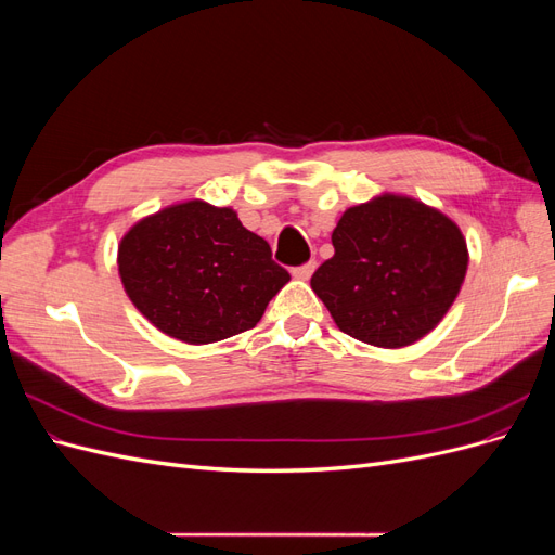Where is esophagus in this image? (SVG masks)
I'll use <instances>...</instances> for the list:
<instances>
[{
    "mask_svg": "<svg viewBox=\"0 0 555 555\" xmlns=\"http://www.w3.org/2000/svg\"><path fill=\"white\" fill-rule=\"evenodd\" d=\"M314 268H317V261H308V263H304V266L292 268V275H294L296 280H308V278L314 273Z\"/></svg>",
    "mask_w": 555,
    "mask_h": 555,
    "instance_id": "esophagus-1",
    "label": "esophagus"
}]
</instances>
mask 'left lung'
<instances>
[{"label": "left lung", "instance_id": "left-lung-1", "mask_svg": "<svg viewBox=\"0 0 555 555\" xmlns=\"http://www.w3.org/2000/svg\"><path fill=\"white\" fill-rule=\"evenodd\" d=\"M331 241L335 255L310 287L338 328L367 345L396 349L424 338L465 280L461 229L410 196L382 194L345 210Z\"/></svg>", "mask_w": 555, "mask_h": 555}]
</instances>
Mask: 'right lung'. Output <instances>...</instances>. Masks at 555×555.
<instances>
[{
  "label": "right lung",
  "mask_w": 555,
  "mask_h": 555,
  "mask_svg": "<svg viewBox=\"0 0 555 555\" xmlns=\"http://www.w3.org/2000/svg\"><path fill=\"white\" fill-rule=\"evenodd\" d=\"M125 292L162 333L208 345L255 328L289 273L231 208L188 201L143 217L117 247Z\"/></svg>",
  "instance_id": "obj_1"
}]
</instances>
